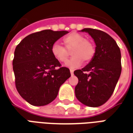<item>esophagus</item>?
Wrapping results in <instances>:
<instances>
[{"label": "esophagus", "instance_id": "esophagus-1", "mask_svg": "<svg viewBox=\"0 0 133 133\" xmlns=\"http://www.w3.org/2000/svg\"><path fill=\"white\" fill-rule=\"evenodd\" d=\"M70 74H71V75H73V72H74V70L72 69H70Z\"/></svg>", "mask_w": 133, "mask_h": 133}]
</instances>
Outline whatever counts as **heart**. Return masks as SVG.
I'll list each match as a JSON object with an SVG mask.
<instances>
[{
    "label": "heart",
    "mask_w": 133,
    "mask_h": 133,
    "mask_svg": "<svg viewBox=\"0 0 133 133\" xmlns=\"http://www.w3.org/2000/svg\"><path fill=\"white\" fill-rule=\"evenodd\" d=\"M66 48L71 50L72 58L65 62V66L69 68H75L81 66L83 60L90 61L95 54V48L90 41H86L83 35L77 33H72L63 38ZM66 48L55 42L51 46V53L55 60L63 63L68 58Z\"/></svg>",
    "instance_id": "obj_1"
}]
</instances>
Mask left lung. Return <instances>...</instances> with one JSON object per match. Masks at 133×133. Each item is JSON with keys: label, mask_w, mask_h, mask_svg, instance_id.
Returning <instances> with one entry per match:
<instances>
[{"label": "left lung", "mask_w": 133, "mask_h": 133, "mask_svg": "<svg viewBox=\"0 0 133 133\" xmlns=\"http://www.w3.org/2000/svg\"><path fill=\"white\" fill-rule=\"evenodd\" d=\"M81 31L88 33L96 47L89 63L74 71L78 78L75 96L85 105L99 107L110 98L120 78L122 70L120 50L114 39L102 30L84 28Z\"/></svg>", "instance_id": "1"}]
</instances>
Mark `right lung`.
<instances>
[{
	"instance_id": "right-lung-1",
	"label": "right lung",
	"mask_w": 133,
	"mask_h": 133,
	"mask_svg": "<svg viewBox=\"0 0 133 133\" xmlns=\"http://www.w3.org/2000/svg\"><path fill=\"white\" fill-rule=\"evenodd\" d=\"M67 33L65 30L39 31L26 36L16 48L13 69L16 88L32 105L51 103L60 87L70 77V70L61 67L51 53L52 44Z\"/></svg>"
}]
</instances>
